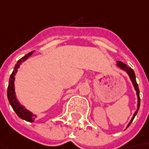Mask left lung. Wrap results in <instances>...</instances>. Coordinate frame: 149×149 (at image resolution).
Instances as JSON below:
<instances>
[{"instance_id": "8db88e82", "label": "left lung", "mask_w": 149, "mask_h": 149, "mask_svg": "<svg viewBox=\"0 0 149 149\" xmlns=\"http://www.w3.org/2000/svg\"><path fill=\"white\" fill-rule=\"evenodd\" d=\"M116 65H117V67H118V68H119L120 69H122L123 71L126 72L127 74L128 75V77H129L130 80H131L132 83H133V87H134V89H135V91H136L137 98H138L137 110L135 111V113H133V118H132V119L130 120V122H129V123H128V124L127 125L126 128H127L128 127L130 126V124L132 123V122H133V118H135V116L137 115V113H138V112H139V107H140V96H139V85H138V83H137V81H136V76H135V73H134V71H133L132 68H128L125 63H123V62H119V61H117V64H116Z\"/></svg>"}]
</instances>
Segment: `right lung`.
<instances>
[{"instance_id":"add662e5","label":"right lung","mask_w":149,"mask_h":149,"mask_svg":"<svg viewBox=\"0 0 149 149\" xmlns=\"http://www.w3.org/2000/svg\"><path fill=\"white\" fill-rule=\"evenodd\" d=\"M34 52H31L26 56H24L22 58H21L18 62H16L15 65L14 70L12 72V73L10 75V79H9V84H8V88H7V98L10 102V106L12 107L13 110L15 111V113L17 114V116L23 120H26L30 123H34V120L36 118V115H35L33 113H31L30 110L26 109L25 106H23L22 104L19 102L17 97L16 95L15 92V76L18 68H20V66L25 61H26L33 54Z\"/></svg>"}]
</instances>
